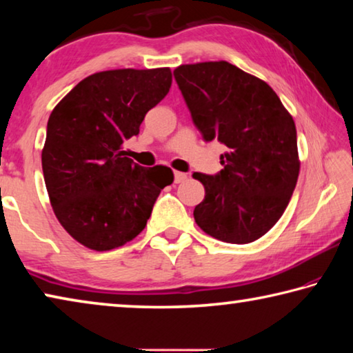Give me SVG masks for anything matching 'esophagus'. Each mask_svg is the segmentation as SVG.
Listing matches in <instances>:
<instances>
[{"label":"esophagus","instance_id":"34e87169","mask_svg":"<svg viewBox=\"0 0 353 353\" xmlns=\"http://www.w3.org/2000/svg\"><path fill=\"white\" fill-rule=\"evenodd\" d=\"M187 174H185V172H181V171H176L174 172V182L176 183H181V182H183V181H187Z\"/></svg>","mask_w":353,"mask_h":353}]
</instances>
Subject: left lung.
<instances>
[{"mask_svg":"<svg viewBox=\"0 0 353 353\" xmlns=\"http://www.w3.org/2000/svg\"><path fill=\"white\" fill-rule=\"evenodd\" d=\"M174 77L204 140L227 146L219 174H193L205 188L193 212L196 224L224 243L259 240L296 188L294 119L265 81L225 61L181 65Z\"/></svg>","mask_w":353,"mask_h":353,"instance_id":"8db88e82","label":"left lung"}]
</instances>
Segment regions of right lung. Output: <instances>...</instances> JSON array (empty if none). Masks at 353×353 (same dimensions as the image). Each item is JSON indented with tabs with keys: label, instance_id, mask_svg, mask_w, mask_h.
I'll return each instance as SVG.
<instances>
[{
	"label": "right lung",
	"instance_id": "add662e5",
	"mask_svg": "<svg viewBox=\"0 0 353 353\" xmlns=\"http://www.w3.org/2000/svg\"><path fill=\"white\" fill-rule=\"evenodd\" d=\"M170 68L107 70L82 79L52 109L41 151L56 218L77 243L104 252L145 229L171 168H143L123 143L168 94Z\"/></svg>",
	"mask_w": 353,
	"mask_h": 353
}]
</instances>
